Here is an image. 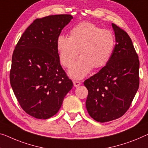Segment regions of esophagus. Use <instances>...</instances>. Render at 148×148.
Returning <instances> with one entry per match:
<instances>
[{"label":"esophagus","instance_id":"esophagus-1","mask_svg":"<svg viewBox=\"0 0 148 148\" xmlns=\"http://www.w3.org/2000/svg\"><path fill=\"white\" fill-rule=\"evenodd\" d=\"M73 83H74V86L75 87H78V86H79L81 84V82H80V81L75 80V81L73 82Z\"/></svg>","mask_w":148,"mask_h":148}]
</instances>
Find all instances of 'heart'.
Listing matches in <instances>:
<instances>
[{"label":"heart","instance_id":"heart-1","mask_svg":"<svg viewBox=\"0 0 148 148\" xmlns=\"http://www.w3.org/2000/svg\"><path fill=\"white\" fill-rule=\"evenodd\" d=\"M59 58L64 66L70 68L80 50L81 57L69 72L74 78H82L92 68H101L108 63L115 46V37L110 30L89 22L74 26L70 37L60 35L56 41Z\"/></svg>","mask_w":148,"mask_h":148}]
</instances>
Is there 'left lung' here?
I'll use <instances>...</instances> for the list:
<instances>
[{
    "label": "left lung",
    "instance_id": "left-lung-1",
    "mask_svg": "<svg viewBox=\"0 0 148 148\" xmlns=\"http://www.w3.org/2000/svg\"><path fill=\"white\" fill-rule=\"evenodd\" d=\"M116 45L108 63L84 82L88 90L86 106L94 120L106 122L122 117L137 92L140 61L126 32L112 24Z\"/></svg>",
    "mask_w": 148,
    "mask_h": 148
}]
</instances>
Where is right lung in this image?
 Wrapping results in <instances>:
<instances>
[{"mask_svg": "<svg viewBox=\"0 0 148 148\" xmlns=\"http://www.w3.org/2000/svg\"><path fill=\"white\" fill-rule=\"evenodd\" d=\"M72 18L57 14L34 20L15 46L10 85L22 108L34 118L54 116L73 86L61 66L56 46L62 30Z\"/></svg>", "mask_w": 148, "mask_h": 148, "instance_id": "1", "label": "right lung"}]
</instances>
